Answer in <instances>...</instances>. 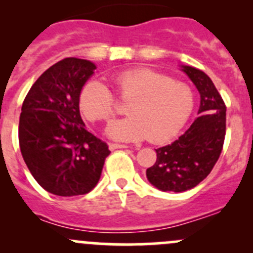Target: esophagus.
Returning <instances> with one entry per match:
<instances>
[{
    "mask_svg": "<svg viewBox=\"0 0 253 253\" xmlns=\"http://www.w3.org/2000/svg\"><path fill=\"white\" fill-rule=\"evenodd\" d=\"M109 148H110L111 150L124 149V148H128V145H126V144H117V143H110V144H109Z\"/></svg>",
    "mask_w": 253,
    "mask_h": 253,
    "instance_id": "obj_1",
    "label": "esophagus"
}]
</instances>
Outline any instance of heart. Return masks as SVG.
Listing matches in <instances>:
<instances>
[{
	"instance_id": "heart-1",
	"label": "heart",
	"mask_w": 253,
	"mask_h": 253,
	"mask_svg": "<svg viewBox=\"0 0 253 253\" xmlns=\"http://www.w3.org/2000/svg\"><path fill=\"white\" fill-rule=\"evenodd\" d=\"M115 94L128 103L129 117L115 121L108 133L117 141L164 143L174 138L190 119L195 95L190 86L147 67L126 70L114 77ZM79 108L90 122H109L117 112L114 93L98 79L86 82Z\"/></svg>"
}]
</instances>
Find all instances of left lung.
Returning a JSON list of instances; mask_svg holds the SVG:
<instances>
[{
	"instance_id": "left-lung-1",
	"label": "left lung",
	"mask_w": 253,
	"mask_h": 253,
	"mask_svg": "<svg viewBox=\"0 0 253 253\" xmlns=\"http://www.w3.org/2000/svg\"><path fill=\"white\" fill-rule=\"evenodd\" d=\"M183 72L200 91L201 115L174 143L155 149L157 162L147 177L165 192H183L202 182L220 157L226 133V106L211 79L190 66Z\"/></svg>"
}]
</instances>
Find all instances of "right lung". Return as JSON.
I'll list each match as a JSON object with an SVG mask.
<instances>
[{
  "label": "right lung",
  "mask_w": 253,
  "mask_h": 253,
  "mask_svg": "<svg viewBox=\"0 0 253 253\" xmlns=\"http://www.w3.org/2000/svg\"><path fill=\"white\" fill-rule=\"evenodd\" d=\"M95 65L67 57L47 68L28 91L19 117V147L30 174L47 192L85 195L98 183L108 144L85 128L79 94Z\"/></svg>",
  "instance_id": "1"
}]
</instances>
